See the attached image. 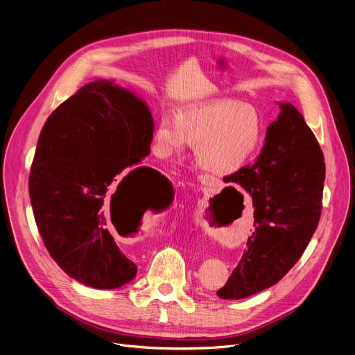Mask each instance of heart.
I'll list each match as a JSON object with an SVG mask.
<instances>
[{
  "label": "heart",
  "instance_id": "obj_1",
  "mask_svg": "<svg viewBox=\"0 0 355 355\" xmlns=\"http://www.w3.org/2000/svg\"><path fill=\"white\" fill-rule=\"evenodd\" d=\"M262 137L263 120L254 106L220 98L192 104L179 114L164 112L153 130L152 152L164 160L182 156L191 144L200 169L229 176L252 159Z\"/></svg>",
  "mask_w": 355,
  "mask_h": 355
}]
</instances>
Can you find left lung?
<instances>
[{"mask_svg": "<svg viewBox=\"0 0 355 355\" xmlns=\"http://www.w3.org/2000/svg\"><path fill=\"white\" fill-rule=\"evenodd\" d=\"M278 106L257 162L227 176L252 198L255 229L241 262L216 293L222 300H242L275 285L298 262L320 222L322 150L295 106Z\"/></svg>", "mask_w": 355, "mask_h": 355, "instance_id": "1", "label": "left lung"}]
</instances>
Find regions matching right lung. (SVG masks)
<instances>
[{"mask_svg": "<svg viewBox=\"0 0 355 355\" xmlns=\"http://www.w3.org/2000/svg\"><path fill=\"white\" fill-rule=\"evenodd\" d=\"M153 128L141 97L98 78L60 104L40 133L28 179L35 223L51 258L83 285L129 284L137 266L119 249L113 226L171 200L168 179L140 166Z\"/></svg>", "mask_w": 355, "mask_h": 355, "instance_id": "add662e5", "label": "right lung"}]
</instances>
